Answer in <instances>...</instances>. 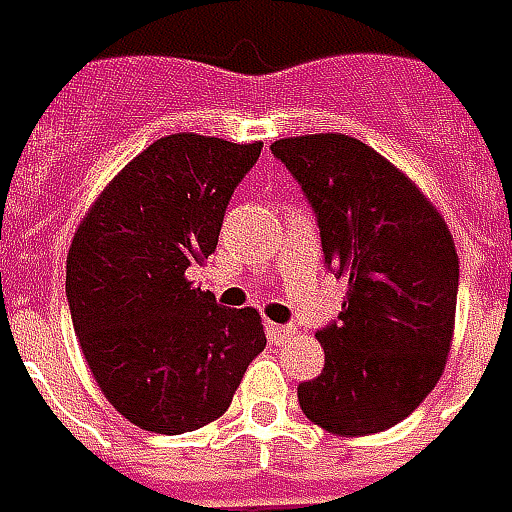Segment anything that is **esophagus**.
<instances>
[{
  "instance_id": "obj_1",
  "label": "esophagus",
  "mask_w": 512,
  "mask_h": 512,
  "mask_svg": "<svg viewBox=\"0 0 512 512\" xmlns=\"http://www.w3.org/2000/svg\"><path fill=\"white\" fill-rule=\"evenodd\" d=\"M295 333L292 325H275V322H267V336H270V342L273 344H281L284 339H289Z\"/></svg>"
}]
</instances>
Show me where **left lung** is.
Listing matches in <instances>:
<instances>
[{
  "mask_svg": "<svg viewBox=\"0 0 512 512\" xmlns=\"http://www.w3.org/2000/svg\"><path fill=\"white\" fill-rule=\"evenodd\" d=\"M270 151L311 204L328 270L347 281L339 320L317 331L325 366L297 386V402L328 433H383L411 416L447 364L452 234L416 184L355 137H286Z\"/></svg>",
  "mask_w": 512,
  "mask_h": 512,
  "instance_id": "left-lung-1",
  "label": "left lung"
}]
</instances>
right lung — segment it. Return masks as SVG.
<instances>
[{
	"label": "right lung",
	"instance_id": "right-lung-1",
	"mask_svg": "<svg viewBox=\"0 0 512 512\" xmlns=\"http://www.w3.org/2000/svg\"><path fill=\"white\" fill-rule=\"evenodd\" d=\"M262 143L179 132L134 157L79 223L65 264L76 339L115 411L165 436L215 422L262 353L256 308L187 281L215 253L228 201Z\"/></svg>",
	"mask_w": 512,
	"mask_h": 512
}]
</instances>
